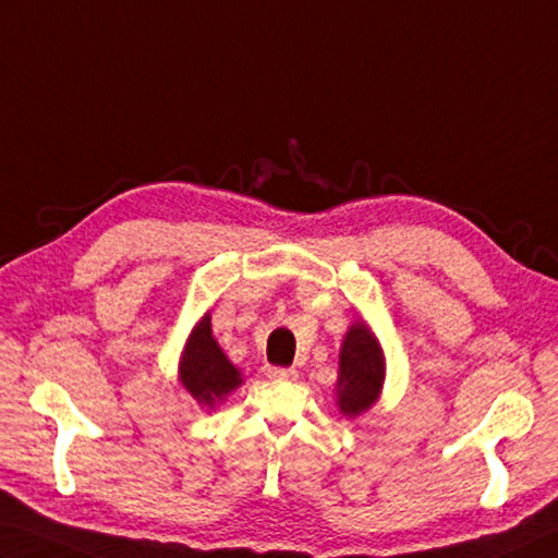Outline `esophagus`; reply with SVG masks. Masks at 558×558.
Masks as SVG:
<instances>
[{
    "label": "esophagus",
    "instance_id": "34e87169",
    "mask_svg": "<svg viewBox=\"0 0 558 558\" xmlns=\"http://www.w3.org/2000/svg\"><path fill=\"white\" fill-rule=\"evenodd\" d=\"M270 379H282V381H294L300 375L294 367H268L266 373Z\"/></svg>",
    "mask_w": 558,
    "mask_h": 558
}]
</instances>
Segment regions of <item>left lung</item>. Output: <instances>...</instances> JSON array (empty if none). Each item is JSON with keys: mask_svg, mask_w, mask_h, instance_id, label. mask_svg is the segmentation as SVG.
Masks as SVG:
<instances>
[{"mask_svg": "<svg viewBox=\"0 0 558 558\" xmlns=\"http://www.w3.org/2000/svg\"><path fill=\"white\" fill-rule=\"evenodd\" d=\"M387 363L379 338L365 319H357L343 336L338 353L336 407L345 418L363 416L379 401L385 387Z\"/></svg>", "mask_w": 558, "mask_h": 558, "instance_id": "1", "label": "left lung"}]
</instances>
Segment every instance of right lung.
Instances as JSON below:
<instances>
[{"label": "right lung", "mask_w": 558, "mask_h": 558, "mask_svg": "<svg viewBox=\"0 0 558 558\" xmlns=\"http://www.w3.org/2000/svg\"><path fill=\"white\" fill-rule=\"evenodd\" d=\"M179 381L185 395H191L207 411H215L234 389L244 385L242 369L227 357L213 336L210 312L201 316L185 338L179 357Z\"/></svg>", "instance_id": "obj_1"}]
</instances>
